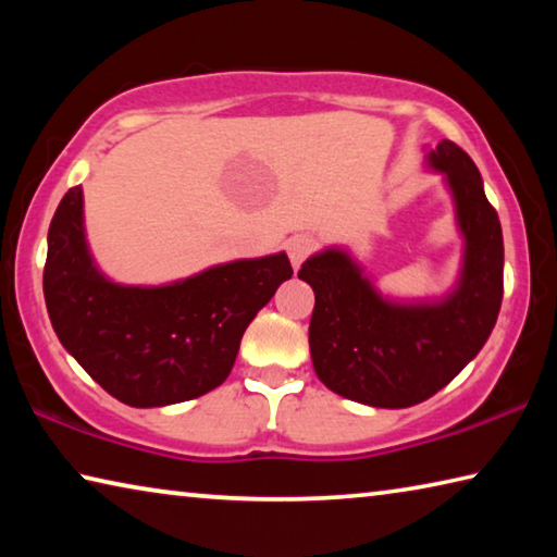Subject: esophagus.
Instances as JSON below:
<instances>
[{
	"mask_svg": "<svg viewBox=\"0 0 557 557\" xmlns=\"http://www.w3.org/2000/svg\"><path fill=\"white\" fill-rule=\"evenodd\" d=\"M314 250V240L309 235H295V238L287 240V256L292 260V265L299 268Z\"/></svg>",
	"mask_w": 557,
	"mask_h": 557,
	"instance_id": "esophagus-1",
	"label": "esophagus"
}]
</instances>
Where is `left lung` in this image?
<instances>
[{"label":"left lung","instance_id":"left-lung-1","mask_svg":"<svg viewBox=\"0 0 557 557\" xmlns=\"http://www.w3.org/2000/svg\"><path fill=\"white\" fill-rule=\"evenodd\" d=\"M428 162L447 176L465 235L457 289L432 305L383 299L344 250H324L297 272L314 289L312 363L329 391L373 408H410L455 379L486 344L504 297V235L476 164L449 139Z\"/></svg>","mask_w":557,"mask_h":557}]
</instances>
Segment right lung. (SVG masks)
<instances>
[{
  "mask_svg": "<svg viewBox=\"0 0 557 557\" xmlns=\"http://www.w3.org/2000/svg\"><path fill=\"white\" fill-rule=\"evenodd\" d=\"M289 277L277 252L164 287L115 285L90 258L73 186L49 228L44 297L55 336L92 381L132 408H162L228 379L245 329Z\"/></svg>",
  "mask_w": 557,
  "mask_h": 557,
  "instance_id": "right-lung-1",
  "label": "right lung"
}]
</instances>
